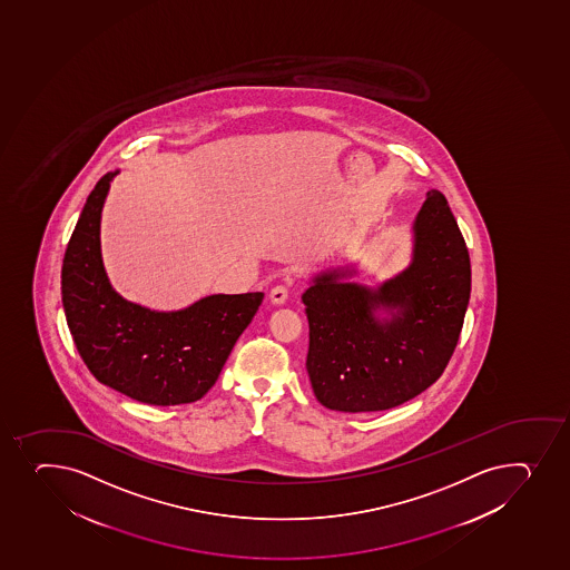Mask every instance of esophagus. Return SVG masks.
Instances as JSON below:
<instances>
[{
  "label": "esophagus",
  "instance_id": "34e87169",
  "mask_svg": "<svg viewBox=\"0 0 570 570\" xmlns=\"http://www.w3.org/2000/svg\"><path fill=\"white\" fill-rule=\"evenodd\" d=\"M288 284H276L275 288L269 292V299L273 305H284L288 301Z\"/></svg>",
  "mask_w": 570,
  "mask_h": 570
}]
</instances>
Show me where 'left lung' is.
I'll list each match as a JSON object with an SVG mask.
<instances>
[{
	"instance_id": "obj_1",
	"label": "left lung",
	"mask_w": 570,
	"mask_h": 570,
	"mask_svg": "<svg viewBox=\"0 0 570 570\" xmlns=\"http://www.w3.org/2000/svg\"><path fill=\"white\" fill-rule=\"evenodd\" d=\"M355 273H322L303 294L306 370L317 402L330 410H391L438 382L464 325L470 253L445 196L426 193L407 269L376 289L347 282ZM377 309L392 317L380 321Z\"/></svg>"
}]
</instances>
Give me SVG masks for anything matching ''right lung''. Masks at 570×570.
<instances>
[{"label": "right lung", "mask_w": 570, "mask_h": 570, "mask_svg": "<svg viewBox=\"0 0 570 570\" xmlns=\"http://www.w3.org/2000/svg\"><path fill=\"white\" fill-rule=\"evenodd\" d=\"M118 174L108 171L95 185L65 250L67 325L100 383L144 404L196 402L217 382L264 294L209 295L176 312L149 311L124 299L100 256V213Z\"/></svg>", "instance_id": "obj_1"}]
</instances>
